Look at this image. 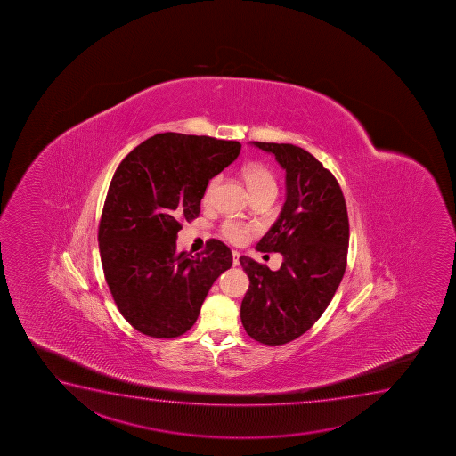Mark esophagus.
Listing matches in <instances>:
<instances>
[{"label":"esophagus","mask_w":456,"mask_h":456,"mask_svg":"<svg viewBox=\"0 0 456 456\" xmlns=\"http://www.w3.org/2000/svg\"><path fill=\"white\" fill-rule=\"evenodd\" d=\"M232 256H233V267H236V265H240V256H241V255H240V252H236V250H233V252H232Z\"/></svg>","instance_id":"34e87169"}]
</instances>
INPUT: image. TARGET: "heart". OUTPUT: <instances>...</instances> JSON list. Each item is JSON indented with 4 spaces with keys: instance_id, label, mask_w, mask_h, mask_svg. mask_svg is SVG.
Returning a JSON list of instances; mask_svg holds the SVG:
<instances>
[{
    "instance_id": "obj_1",
    "label": "heart",
    "mask_w": 456,
    "mask_h": 456,
    "mask_svg": "<svg viewBox=\"0 0 456 456\" xmlns=\"http://www.w3.org/2000/svg\"><path fill=\"white\" fill-rule=\"evenodd\" d=\"M241 177L253 197H256L259 193L276 191V182H274L273 174L270 172L267 167H264L261 163H248V165H246V167H242ZM216 183H218V178H214L209 183L208 191L204 193V203H210ZM252 232V225L244 224V223H240V221H224L223 225H221V233H223L225 240H229L233 244H241V242L246 241L247 236L250 235Z\"/></svg>"
}]
</instances>
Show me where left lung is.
<instances>
[{"label": "left lung", "mask_w": 456, "mask_h": 456, "mask_svg": "<svg viewBox=\"0 0 456 456\" xmlns=\"http://www.w3.org/2000/svg\"><path fill=\"white\" fill-rule=\"evenodd\" d=\"M285 169L287 199L257 252L284 256L279 270L240 257L250 285L241 304L242 327L264 345H284L308 331L342 281L349 221L342 189L316 157L289 143L252 142Z\"/></svg>", "instance_id": "obj_1"}]
</instances>
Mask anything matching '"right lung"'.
<instances>
[{
  "label": "right lung",
  "mask_w": 456,
  "mask_h": 456,
  "mask_svg": "<svg viewBox=\"0 0 456 456\" xmlns=\"http://www.w3.org/2000/svg\"><path fill=\"white\" fill-rule=\"evenodd\" d=\"M241 143L163 133L125 157L110 183L99 224L108 289L122 316L150 338L182 336L199 319L216 278L231 268L218 240L203 253L178 252L182 221L199 216L210 178L240 156Z\"/></svg>",
  "instance_id": "1"
}]
</instances>
